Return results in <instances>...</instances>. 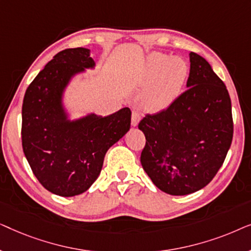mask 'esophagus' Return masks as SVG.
<instances>
[{"label":"esophagus","mask_w":251,"mask_h":251,"mask_svg":"<svg viewBox=\"0 0 251 251\" xmlns=\"http://www.w3.org/2000/svg\"><path fill=\"white\" fill-rule=\"evenodd\" d=\"M139 121H140V114L137 111H132V114H131V126H138Z\"/></svg>","instance_id":"1"}]
</instances>
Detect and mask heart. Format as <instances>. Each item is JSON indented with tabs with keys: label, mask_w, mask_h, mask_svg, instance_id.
I'll return each mask as SVG.
<instances>
[{
	"label": "heart",
	"mask_w": 251,
	"mask_h": 251,
	"mask_svg": "<svg viewBox=\"0 0 251 251\" xmlns=\"http://www.w3.org/2000/svg\"><path fill=\"white\" fill-rule=\"evenodd\" d=\"M187 73V64L181 58L161 52L151 54L142 77L143 85H151L144 97V106L151 111L169 106L179 95Z\"/></svg>",
	"instance_id": "heart-1"
}]
</instances>
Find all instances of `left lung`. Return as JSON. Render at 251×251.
Returning <instances> with one entry per match:
<instances>
[{
  "mask_svg": "<svg viewBox=\"0 0 251 251\" xmlns=\"http://www.w3.org/2000/svg\"><path fill=\"white\" fill-rule=\"evenodd\" d=\"M190 61L187 90L138 125L146 138L140 155L144 170L171 195L194 193L210 183L233 138L231 98L224 82L203 57L191 52Z\"/></svg>",
  "mask_w": 251,
  "mask_h": 251,
  "instance_id": "8db88e82",
  "label": "left lung"
}]
</instances>
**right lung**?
I'll return each instance as SVG.
<instances>
[{
  "mask_svg": "<svg viewBox=\"0 0 251 251\" xmlns=\"http://www.w3.org/2000/svg\"><path fill=\"white\" fill-rule=\"evenodd\" d=\"M95 66L90 50L58 52L37 74L23 102L22 143L30 169L41 185L60 197L83 193L100 174L105 154L130 129L131 111L108 116L67 120L61 98L71 77Z\"/></svg>",
  "mask_w": 251,
  "mask_h": 251,
  "instance_id": "right-lung-1",
  "label": "right lung"
}]
</instances>
